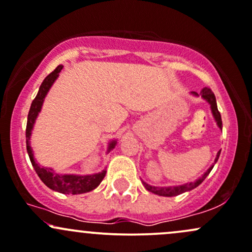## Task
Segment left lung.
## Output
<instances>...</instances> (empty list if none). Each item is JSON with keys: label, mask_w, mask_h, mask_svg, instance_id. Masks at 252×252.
<instances>
[{"label": "left lung", "mask_w": 252, "mask_h": 252, "mask_svg": "<svg viewBox=\"0 0 252 252\" xmlns=\"http://www.w3.org/2000/svg\"><path fill=\"white\" fill-rule=\"evenodd\" d=\"M190 94H193L195 96L201 95V97L203 98V100H206L208 103H210L212 114H213L214 119H216L217 125H218V127H219L220 129H222L221 115H220L219 111H218L217 100H216V96H214V94H213V92H212V90L208 89V88H203L201 90V93H200V94H197V93H195V92H191ZM219 156H220V151L217 154V157H216V160H214V164L217 163V160H218V158H219ZM214 164H212V165L210 166V169H208V170L206 171L205 174H203L199 180H196V181H195V182L186 183V185H182V186H176V187H155V186L148 185V183L144 182V181H141V182H143L144 187L148 189L149 191H151V193L160 195V196H176V195L186 193V191L191 190V189L196 188L197 186L201 185V183L203 182V180H205L206 177L208 176V174H210L212 169H213Z\"/></svg>", "instance_id": "obj_1"}]
</instances>
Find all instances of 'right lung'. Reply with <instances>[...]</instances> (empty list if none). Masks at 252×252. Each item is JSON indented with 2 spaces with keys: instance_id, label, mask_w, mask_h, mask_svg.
I'll return each instance as SVG.
<instances>
[{
  "instance_id": "right-lung-1",
  "label": "right lung",
  "mask_w": 252,
  "mask_h": 252,
  "mask_svg": "<svg viewBox=\"0 0 252 252\" xmlns=\"http://www.w3.org/2000/svg\"><path fill=\"white\" fill-rule=\"evenodd\" d=\"M63 69V65H58L49 76H46L44 81H42L40 88H39L38 94H36L35 98L32 101L31 104L30 112H28V118H27V126H26V145H27V152L28 156H30L31 163H32L33 168L36 174H38L39 179H40L45 185L47 186L52 190L58 191L62 194H83L88 193V191L93 190L97 187L101 183V181L103 180V177L106 176V170H102L98 174H92V175H62L55 172V170L51 168H45V166H40L38 163L35 162L34 156H33L32 148H31V134H32L33 126H34L35 119L38 117V114L41 111L42 103H44L45 96L47 95L49 90L52 84L55 83V81L57 80L59 72ZM117 140H112L108 145V150L107 151H111L112 149H114Z\"/></svg>"
}]
</instances>
